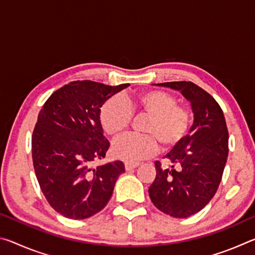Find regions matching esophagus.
Instances as JSON below:
<instances>
[{
  "mask_svg": "<svg viewBox=\"0 0 255 255\" xmlns=\"http://www.w3.org/2000/svg\"><path fill=\"white\" fill-rule=\"evenodd\" d=\"M139 166V163H125V169H126V171H130L132 169H136V167Z\"/></svg>",
  "mask_w": 255,
  "mask_h": 255,
  "instance_id": "34e87169",
  "label": "esophagus"
}]
</instances>
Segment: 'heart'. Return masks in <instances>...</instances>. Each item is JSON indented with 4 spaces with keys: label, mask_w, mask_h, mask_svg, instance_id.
Returning a JSON list of instances; mask_svg holds the SVG:
<instances>
[{
    "label": "heart",
    "mask_w": 255,
    "mask_h": 255,
    "mask_svg": "<svg viewBox=\"0 0 255 255\" xmlns=\"http://www.w3.org/2000/svg\"><path fill=\"white\" fill-rule=\"evenodd\" d=\"M176 105L172 94L161 90L141 92L127 100L120 96L108 99L101 107L99 118L103 130L112 137L126 130L131 120V111L148 116L143 128L144 135H126L114 141L115 156L133 163L156 152L157 141L164 149L179 145L187 136L191 115L185 108Z\"/></svg>",
    "instance_id": "1"
}]
</instances>
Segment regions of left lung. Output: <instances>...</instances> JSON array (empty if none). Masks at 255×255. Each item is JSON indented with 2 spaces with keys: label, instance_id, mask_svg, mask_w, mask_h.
Masks as SVG:
<instances>
[{
  "label": "left lung",
  "instance_id": "obj_1",
  "mask_svg": "<svg viewBox=\"0 0 255 255\" xmlns=\"http://www.w3.org/2000/svg\"><path fill=\"white\" fill-rule=\"evenodd\" d=\"M179 91L191 106L193 124L189 135L165 155L170 169L155 162L156 178L148 189L157 209L175 218H187L213 199L222 181L228 155V130L222 108L192 82L158 83Z\"/></svg>",
  "mask_w": 255,
  "mask_h": 255
}]
</instances>
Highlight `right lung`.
Segmentation results:
<instances>
[{"mask_svg":"<svg viewBox=\"0 0 255 255\" xmlns=\"http://www.w3.org/2000/svg\"><path fill=\"white\" fill-rule=\"evenodd\" d=\"M128 86L72 82L51 94L38 115L32 133L34 172L47 201L64 217L84 219L101 211L125 172L122 161L93 165L110 146L100 108Z\"/></svg>","mask_w":255,"mask_h":255,"instance_id":"obj_1","label":"right lung"}]
</instances>
